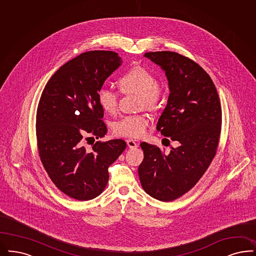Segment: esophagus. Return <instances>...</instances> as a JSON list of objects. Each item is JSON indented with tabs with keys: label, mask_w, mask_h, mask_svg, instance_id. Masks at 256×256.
Segmentation results:
<instances>
[{
	"label": "esophagus",
	"mask_w": 256,
	"mask_h": 256,
	"mask_svg": "<svg viewBox=\"0 0 256 256\" xmlns=\"http://www.w3.org/2000/svg\"><path fill=\"white\" fill-rule=\"evenodd\" d=\"M126 142H127L128 147L131 148V149H134V148H136V147H138V143L134 142V140H126Z\"/></svg>",
	"instance_id": "esophagus-1"
}]
</instances>
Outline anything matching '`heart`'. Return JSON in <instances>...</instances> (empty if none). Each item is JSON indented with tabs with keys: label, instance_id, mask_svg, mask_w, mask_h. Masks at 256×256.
I'll return each mask as SVG.
<instances>
[{
	"label": "heart",
	"instance_id": "heart-1",
	"mask_svg": "<svg viewBox=\"0 0 256 256\" xmlns=\"http://www.w3.org/2000/svg\"><path fill=\"white\" fill-rule=\"evenodd\" d=\"M118 86L124 94H138L140 107L148 110L156 108L160 100L162 88L149 70L142 66H136L129 70L118 80ZM118 93L112 89L102 88L98 93V100L106 112L114 114L118 108ZM149 124V120L144 114L126 116L114 125V132L120 136L138 138L142 136Z\"/></svg>",
	"mask_w": 256,
	"mask_h": 256
}]
</instances>
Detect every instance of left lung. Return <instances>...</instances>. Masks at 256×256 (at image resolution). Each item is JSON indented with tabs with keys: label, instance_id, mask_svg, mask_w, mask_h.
<instances>
[{
	"label": "left lung",
	"instance_id": "1",
	"mask_svg": "<svg viewBox=\"0 0 256 256\" xmlns=\"http://www.w3.org/2000/svg\"><path fill=\"white\" fill-rule=\"evenodd\" d=\"M144 57L161 67L170 89L156 130L180 146L165 152L142 142L138 176L148 194L168 202L192 189L208 169L218 150L222 111L216 86L196 62L172 51L148 52Z\"/></svg>",
	"mask_w": 256,
	"mask_h": 256
}]
</instances>
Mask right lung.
I'll use <instances>...</instances> for the list:
<instances>
[{"label": "right lung", "mask_w": 256, "mask_h": 256, "mask_svg": "<svg viewBox=\"0 0 256 256\" xmlns=\"http://www.w3.org/2000/svg\"><path fill=\"white\" fill-rule=\"evenodd\" d=\"M122 64L113 51L82 53L60 67L40 96L36 116L38 156L50 180L72 198L86 201L100 196L109 180V166L126 148L122 140L84 146L107 132L98 93Z\"/></svg>", "instance_id": "1"}]
</instances>
